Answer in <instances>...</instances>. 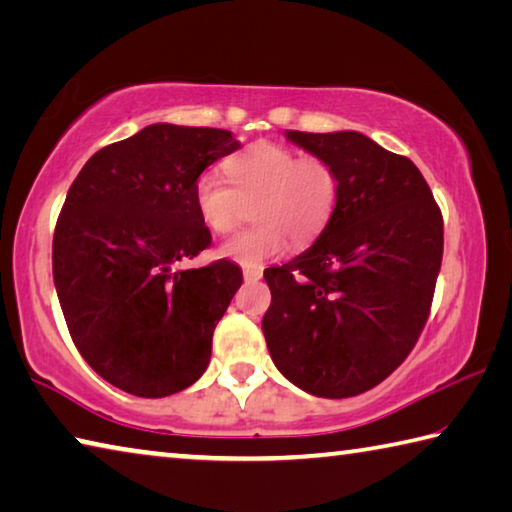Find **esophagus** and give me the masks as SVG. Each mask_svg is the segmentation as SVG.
<instances>
[{
    "label": "esophagus",
    "mask_w": 512,
    "mask_h": 512,
    "mask_svg": "<svg viewBox=\"0 0 512 512\" xmlns=\"http://www.w3.org/2000/svg\"><path fill=\"white\" fill-rule=\"evenodd\" d=\"M262 275H264L262 268H244V280H246V282L262 280Z\"/></svg>",
    "instance_id": "esophagus-1"
}]
</instances>
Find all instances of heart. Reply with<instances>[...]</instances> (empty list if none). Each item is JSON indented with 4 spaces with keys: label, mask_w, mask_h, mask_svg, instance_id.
I'll list each match as a JSON object with an SVG mask.
<instances>
[{
    "label": "heart",
    "mask_w": 512,
    "mask_h": 512,
    "mask_svg": "<svg viewBox=\"0 0 512 512\" xmlns=\"http://www.w3.org/2000/svg\"><path fill=\"white\" fill-rule=\"evenodd\" d=\"M230 183L214 171H205L194 185V203L201 221L216 235L235 230L253 207L257 225L223 241L221 257L257 268L280 257L289 248L307 246L332 219L339 178L320 158L273 142H259L225 162Z\"/></svg>",
    "instance_id": "b5f03b06"
}]
</instances>
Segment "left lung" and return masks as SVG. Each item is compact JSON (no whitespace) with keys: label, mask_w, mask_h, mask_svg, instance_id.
Wrapping results in <instances>:
<instances>
[{"label":"left lung","mask_w":512,"mask_h":512,"mask_svg":"<svg viewBox=\"0 0 512 512\" xmlns=\"http://www.w3.org/2000/svg\"><path fill=\"white\" fill-rule=\"evenodd\" d=\"M339 178L332 219L305 253L264 273L262 329L277 370L302 391L366 393L409 357L427 323L443 214L420 169L357 131L284 133Z\"/></svg>","instance_id":"1"}]
</instances>
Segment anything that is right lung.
Here are the masks:
<instances>
[{
	"mask_svg": "<svg viewBox=\"0 0 512 512\" xmlns=\"http://www.w3.org/2000/svg\"><path fill=\"white\" fill-rule=\"evenodd\" d=\"M239 140L221 128L151 124L85 162L54 232V284L81 357L112 386L167 397L192 386L212 334L244 282L210 246L194 185Z\"/></svg>",
	"mask_w": 512,
	"mask_h": 512,
	"instance_id": "add662e5",
	"label": "right lung"
}]
</instances>
